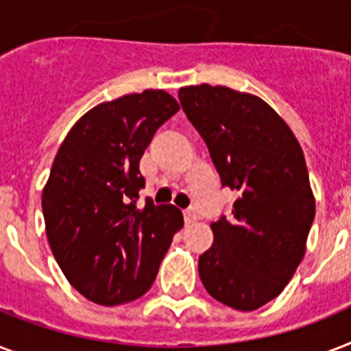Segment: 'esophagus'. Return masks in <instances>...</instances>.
Here are the masks:
<instances>
[{
    "label": "esophagus",
    "mask_w": 351,
    "mask_h": 351,
    "mask_svg": "<svg viewBox=\"0 0 351 351\" xmlns=\"http://www.w3.org/2000/svg\"><path fill=\"white\" fill-rule=\"evenodd\" d=\"M197 219L198 217L195 209H186V211H184V220H186V224H193Z\"/></svg>",
    "instance_id": "esophagus-1"
}]
</instances>
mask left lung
Listing matches in <instances>:
<instances>
[{"mask_svg": "<svg viewBox=\"0 0 351 351\" xmlns=\"http://www.w3.org/2000/svg\"><path fill=\"white\" fill-rule=\"evenodd\" d=\"M182 109L208 145L222 186L239 193L211 224L198 258L208 293L240 311L277 297L302 261L315 219L304 154L286 121L258 96L208 84L182 87Z\"/></svg>", "mask_w": 351, "mask_h": 351, "instance_id": "obj_1", "label": "left lung"}]
</instances>
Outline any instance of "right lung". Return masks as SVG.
<instances>
[{"mask_svg":"<svg viewBox=\"0 0 351 351\" xmlns=\"http://www.w3.org/2000/svg\"><path fill=\"white\" fill-rule=\"evenodd\" d=\"M178 109L165 90L121 96L85 112L58 149L41 197L47 239L69 282L96 304L142 297L184 226L175 206L136 204L140 158Z\"/></svg>","mask_w":351,"mask_h":351,"instance_id":"1","label":"right lung"}]
</instances>
